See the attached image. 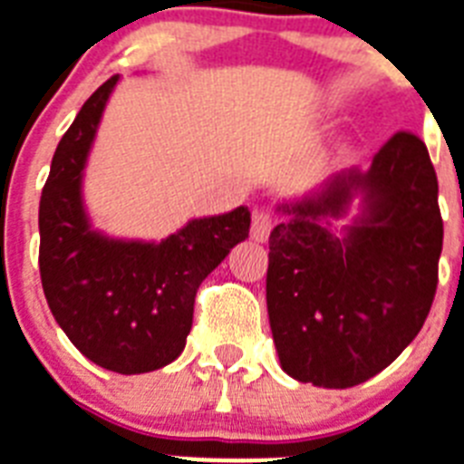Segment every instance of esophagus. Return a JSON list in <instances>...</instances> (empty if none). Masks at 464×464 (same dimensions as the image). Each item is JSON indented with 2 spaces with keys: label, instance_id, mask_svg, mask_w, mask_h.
<instances>
[{
  "label": "esophagus",
  "instance_id": "esophagus-1",
  "mask_svg": "<svg viewBox=\"0 0 464 464\" xmlns=\"http://www.w3.org/2000/svg\"><path fill=\"white\" fill-rule=\"evenodd\" d=\"M271 228H274V217H271L269 209H255V212H252V226H250L252 240L265 243V240L269 238Z\"/></svg>",
  "mask_w": 464,
  "mask_h": 464
}]
</instances>
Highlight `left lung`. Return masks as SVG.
Instances as JSON below:
<instances>
[{"label":"left lung","mask_w":464,"mask_h":464,"mask_svg":"<svg viewBox=\"0 0 464 464\" xmlns=\"http://www.w3.org/2000/svg\"><path fill=\"white\" fill-rule=\"evenodd\" d=\"M357 192L363 217L338 237L330 221ZM278 212L266 310L281 367L324 389L367 382L408 348L434 303L443 219L427 145L398 130L367 173H336Z\"/></svg>","instance_id":"8db88e82"}]
</instances>
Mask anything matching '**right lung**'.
<instances>
[{
    "label": "right lung",
    "mask_w": 464,
    "mask_h": 464,
    "mask_svg": "<svg viewBox=\"0 0 464 464\" xmlns=\"http://www.w3.org/2000/svg\"><path fill=\"white\" fill-rule=\"evenodd\" d=\"M119 75L90 95L52 157L40 198V278L56 324L82 355L119 374L167 367L186 348L195 293L250 233V209L188 221L161 243L92 231L81 183Z\"/></svg>",
    "instance_id": "add662e5"
}]
</instances>
